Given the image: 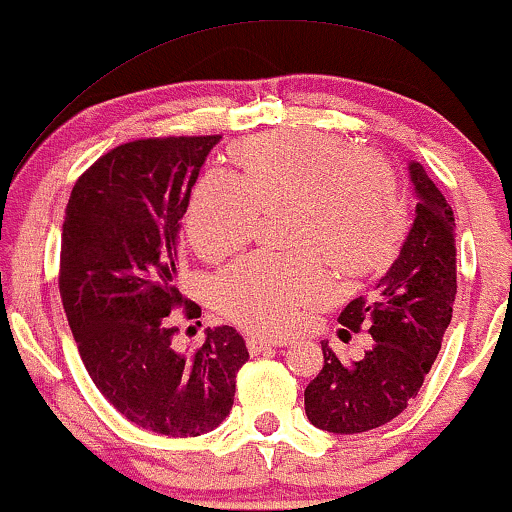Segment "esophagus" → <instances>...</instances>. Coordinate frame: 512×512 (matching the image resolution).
Masks as SVG:
<instances>
[{
  "label": "esophagus",
  "instance_id": "obj_1",
  "mask_svg": "<svg viewBox=\"0 0 512 512\" xmlns=\"http://www.w3.org/2000/svg\"><path fill=\"white\" fill-rule=\"evenodd\" d=\"M286 340L283 338H264V335H250L248 338V349L252 354H260L267 347H283Z\"/></svg>",
  "mask_w": 512,
  "mask_h": 512
}]
</instances>
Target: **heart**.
<instances>
[{
	"instance_id": "1",
	"label": "heart",
	"mask_w": 512,
	"mask_h": 512,
	"mask_svg": "<svg viewBox=\"0 0 512 512\" xmlns=\"http://www.w3.org/2000/svg\"><path fill=\"white\" fill-rule=\"evenodd\" d=\"M243 174L212 167L193 189L186 234L203 255H222L248 241L260 208L290 200V238L309 248L257 252L222 271L219 307L231 319L281 333L333 293V271L380 267L406 231V205L385 160L312 129L267 134L234 148Z\"/></svg>"
}]
</instances>
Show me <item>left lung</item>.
Returning <instances> with one entry per match:
<instances>
[{
	"instance_id": "obj_1",
	"label": "left lung",
	"mask_w": 512,
	"mask_h": 512,
	"mask_svg": "<svg viewBox=\"0 0 512 512\" xmlns=\"http://www.w3.org/2000/svg\"><path fill=\"white\" fill-rule=\"evenodd\" d=\"M416 217L399 257L368 297L342 309L349 331L368 328L375 345L364 359L342 361L321 342L323 368L304 390L314 428L357 435L397 418L423 387L442 349L456 300V219L423 165L411 160Z\"/></svg>"
}]
</instances>
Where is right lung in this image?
I'll return each instance as SVG.
<instances>
[{"mask_svg":"<svg viewBox=\"0 0 512 512\" xmlns=\"http://www.w3.org/2000/svg\"><path fill=\"white\" fill-rule=\"evenodd\" d=\"M222 137L129 141L77 179L61 234V288L70 331L99 392L155 435L198 437L229 416L241 333L219 326L196 352L174 349L170 312L179 229L191 189ZM193 316L196 307H186Z\"/></svg>","mask_w":512,"mask_h":512,"instance_id":"obj_1","label":"right lung"}]
</instances>
